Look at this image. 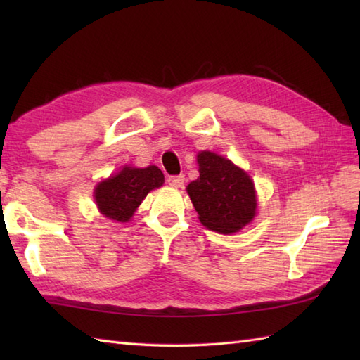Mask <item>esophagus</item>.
<instances>
[{
    "label": "esophagus",
    "instance_id": "34e87169",
    "mask_svg": "<svg viewBox=\"0 0 360 360\" xmlns=\"http://www.w3.org/2000/svg\"><path fill=\"white\" fill-rule=\"evenodd\" d=\"M184 181H186V178H184V174H176V176H168V178H167V182H168V184H170L172 187H176V188H179V187H182V186H184Z\"/></svg>",
    "mask_w": 360,
    "mask_h": 360
}]
</instances>
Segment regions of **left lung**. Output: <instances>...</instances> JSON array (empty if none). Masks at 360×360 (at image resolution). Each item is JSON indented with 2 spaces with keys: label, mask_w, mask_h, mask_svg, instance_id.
<instances>
[{
  "label": "left lung",
  "mask_w": 360,
  "mask_h": 360,
  "mask_svg": "<svg viewBox=\"0 0 360 360\" xmlns=\"http://www.w3.org/2000/svg\"><path fill=\"white\" fill-rule=\"evenodd\" d=\"M200 178L187 192L201 223L221 233L238 232L255 217L257 198L249 174L212 151L198 155Z\"/></svg>",
  "instance_id": "8db88e82"
}]
</instances>
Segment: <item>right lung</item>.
I'll use <instances>...</instances> for the list:
<instances>
[{
    "instance_id": "obj_1",
    "label": "right lung",
    "mask_w": 360,
    "mask_h": 360,
    "mask_svg": "<svg viewBox=\"0 0 360 360\" xmlns=\"http://www.w3.org/2000/svg\"><path fill=\"white\" fill-rule=\"evenodd\" d=\"M164 184V173L156 165L147 168L125 167L96 187L94 198L102 215L127 223L143 198Z\"/></svg>"
}]
</instances>
